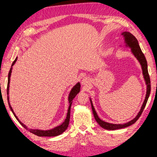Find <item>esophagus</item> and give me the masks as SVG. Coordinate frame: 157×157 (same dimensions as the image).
I'll return each instance as SVG.
<instances>
[{"mask_svg":"<svg viewBox=\"0 0 157 157\" xmlns=\"http://www.w3.org/2000/svg\"><path fill=\"white\" fill-rule=\"evenodd\" d=\"M81 83H82V85L85 86H87L88 84L90 83V80L88 79V78H84L82 79V81H81Z\"/></svg>","mask_w":157,"mask_h":157,"instance_id":"esophagus-1","label":"esophagus"}]
</instances>
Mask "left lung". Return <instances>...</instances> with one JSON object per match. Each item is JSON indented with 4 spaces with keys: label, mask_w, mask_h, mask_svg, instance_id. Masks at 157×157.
<instances>
[{
    "label": "left lung",
    "mask_w": 157,
    "mask_h": 157,
    "mask_svg": "<svg viewBox=\"0 0 157 157\" xmlns=\"http://www.w3.org/2000/svg\"><path fill=\"white\" fill-rule=\"evenodd\" d=\"M122 35L124 37V41H125L127 45L129 47H130L132 52L134 55L135 56V57L137 59V60L139 61L141 66H142V73H143V76H144V80L146 81V84H147V94H146V97H145L144 101L143 103V105L141 108V110L138 113L137 116H136L132 120L128 122V123L125 124H111V123H108V122H104L103 120H101L100 118L98 116L96 112H95L94 107L93 105L92 101L90 100V103H91V108H92V110H93V113H94V117L95 120L99 124V125L105 129H109V130H115V129H121V128H127V127L130 126L132 124L135 123V122L137 121V120L139 119V117L141 116L142 113L144 110V109L146 106V104L147 103V101H148L149 96L150 95V91H151V82H150V78H149V75L148 73V69H147V62L146 60V58L144 55V54L142 53V50H141L140 45L138 44V41L136 39V37L135 36L132 35L131 33H128V32H124V33H122Z\"/></svg>",
    "instance_id": "1"
}]
</instances>
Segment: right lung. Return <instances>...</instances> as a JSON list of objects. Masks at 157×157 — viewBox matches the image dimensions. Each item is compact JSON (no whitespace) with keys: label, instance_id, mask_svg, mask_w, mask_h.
Masks as SVG:
<instances>
[{"label":"right lung","instance_id":"right-lung-1","mask_svg":"<svg viewBox=\"0 0 157 157\" xmlns=\"http://www.w3.org/2000/svg\"><path fill=\"white\" fill-rule=\"evenodd\" d=\"M17 61V58L15 59L14 62H13L12 66H11V68L9 71L8 73V86H7V95H8V105L9 107H10L11 111H12L13 115L15 117V118L18 120V122H20V124L22 127H24L25 128L28 129V128L24 124H22L21 122L20 121L19 119H18L17 117L15 115V113L13 112V110L12 108V107L10 106V103H9V98H8V94H9V84H10V76H11V73H12V69H13V66L14 65V63H15V62ZM80 87L81 85L80 83H78L76 85H75V86H74L73 88H72L71 92H70L69 95V102L70 103L69 109H68V113H67V118H66L64 122L61 124L59 126L56 127L54 129H49V130H40V129H28V130L32 132L34 135L39 136V137H55V136H58L62 134L63 132H64L66 129H67L68 126H69V120H70V110H71V103H72V101L75 98V96L78 94L79 91H80Z\"/></svg>","mask_w":157,"mask_h":157}]
</instances>
